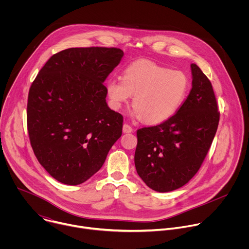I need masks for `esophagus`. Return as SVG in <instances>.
Masks as SVG:
<instances>
[{"label": "esophagus", "instance_id": "obj_1", "mask_svg": "<svg viewBox=\"0 0 249 249\" xmlns=\"http://www.w3.org/2000/svg\"><path fill=\"white\" fill-rule=\"evenodd\" d=\"M133 131V128L130 126V125H128L127 123H125L124 125H123V132L124 133H131Z\"/></svg>", "mask_w": 249, "mask_h": 249}]
</instances>
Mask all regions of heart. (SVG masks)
<instances>
[{
	"mask_svg": "<svg viewBox=\"0 0 249 249\" xmlns=\"http://www.w3.org/2000/svg\"><path fill=\"white\" fill-rule=\"evenodd\" d=\"M190 89L188 76L179 70L150 61H137L123 72L122 80L106 84L110 105L116 110L133 98V116L148 124H160L183 105Z\"/></svg>",
	"mask_w": 249,
	"mask_h": 249,
	"instance_id": "b5f03b06",
	"label": "heart"
}]
</instances>
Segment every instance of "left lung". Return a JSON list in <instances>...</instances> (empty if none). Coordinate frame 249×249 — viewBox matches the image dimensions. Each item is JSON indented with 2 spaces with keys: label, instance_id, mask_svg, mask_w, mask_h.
Returning <instances> with one entry per match:
<instances>
[{
  "label": "left lung",
  "instance_id": "1",
  "mask_svg": "<svg viewBox=\"0 0 249 249\" xmlns=\"http://www.w3.org/2000/svg\"><path fill=\"white\" fill-rule=\"evenodd\" d=\"M192 89L180 109L157 126L137 131L135 166L151 189L169 192L197 173L216 135L220 112L212 84L191 64Z\"/></svg>",
  "mask_w": 249,
  "mask_h": 249
}]
</instances>
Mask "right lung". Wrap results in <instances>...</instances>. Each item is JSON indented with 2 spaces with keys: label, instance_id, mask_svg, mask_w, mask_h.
<instances>
[{
  "label": "right lung",
  "instance_id": "obj_1",
  "mask_svg": "<svg viewBox=\"0 0 249 249\" xmlns=\"http://www.w3.org/2000/svg\"><path fill=\"white\" fill-rule=\"evenodd\" d=\"M119 48H69L54 54L33 81L27 130L35 157L61 183L96 173L122 135L123 116L106 103L103 82L120 63Z\"/></svg>",
  "mask_w": 249,
  "mask_h": 249
}]
</instances>
